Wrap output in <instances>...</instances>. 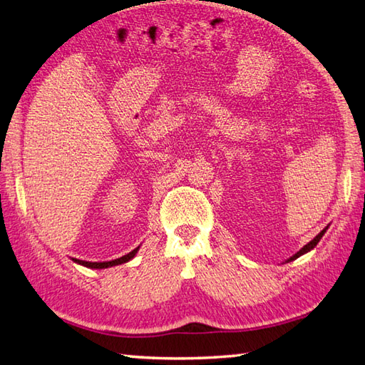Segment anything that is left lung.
Wrapping results in <instances>:
<instances>
[{"label":"left lung","mask_w":365,"mask_h":365,"mask_svg":"<svg viewBox=\"0 0 365 365\" xmlns=\"http://www.w3.org/2000/svg\"><path fill=\"white\" fill-rule=\"evenodd\" d=\"M326 230H327V228H324V230L321 231V233H319V235H317V236L314 237V240H313V241H309V242L307 244V246H303V247H302L300 250H298V252H297V254H295L294 257H290L287 262H290V260H295V258H298V257H300V255H303V254H307V252H309L311 249H314V247H316V244L321 241V237L324 236V233H326Z\"/></svg>","instance_id":"obj_1"}]
</instances>
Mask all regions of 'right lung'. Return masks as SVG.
<instances>
[{"instance_id": "right-lung-1", "label": "right lung", "mask_w": 365, "mask_h": 365, "mask_svg": "<svg viewBox=\"0 0 365 365\" xmlns=\"http://www.w3.org/2000/svg\"><path fill=\"white\" fill-rule=\"evenodd\" d=\"M137 250H138V247L134 249L132 252H129L128 255H124V257H121V258H116V260H111V262H101V263H98V262H84V260H76V258H73V262H76V263L83 264V267H88V268H98V269H102V268H110V267H115V264H121V263L129 262L130 258L135 257Z\"/></svg>"}]
</instances>
